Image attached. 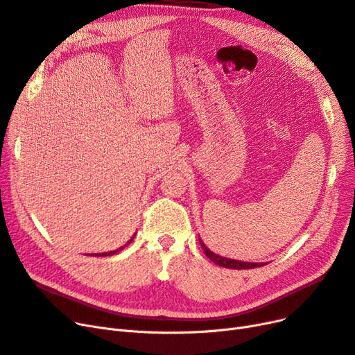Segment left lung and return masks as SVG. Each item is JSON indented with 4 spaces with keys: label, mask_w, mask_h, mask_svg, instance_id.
Instances as JSON below:
<instances>
[{
    "label": "left lung",
    "mask_w": 355,
    "mask_h": 355,
    "mask_svg": "<svg viewBox=\"0 0 355 355\" xmlns=\"http://www.w3.org/2000/svg\"><path fill=\"white\" fill-rule=\"evenodd\" d=\"M200 243H201V247H202L205 255L209 257V259H210L214 264H217V266H220V267L236 268V270H245V268H255V267L264 266V263H248V261H241V260H234V259H226V257L218 255V254L213 252L211 250L207 248V245H205V243H204L201 239H200Z\"/></svg>",
    "instance_id": "1"
}]
</instances>
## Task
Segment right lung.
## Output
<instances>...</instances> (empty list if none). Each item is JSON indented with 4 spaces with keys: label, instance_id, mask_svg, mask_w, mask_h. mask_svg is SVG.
Returning <instances> with one entry per match:
<instances>
[{
    "label": "right lung",
    "instance_id": "1",
    "mask_svg": "<svg viewBox=\"0 0 355 355\" xmlns=\"http://www.w3.org/2000/svg\"><path fill=\"white\" fill-rule=\"evenodd\" d=\"M133 238H135V235H133L126 243H125V245L123 247H120V248H117V250H114V251H110V252H101V254H95V257H107V255H113V254H117V252H120L121 250H123L126 245H129V243L133 241Z\"/></svg>",
    "mask_w": 355,
    "mask_h": 355
}]
</instances>
